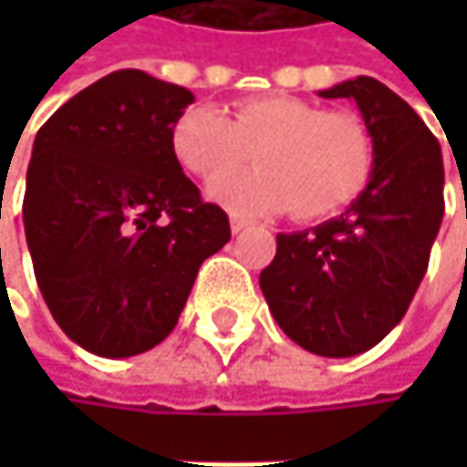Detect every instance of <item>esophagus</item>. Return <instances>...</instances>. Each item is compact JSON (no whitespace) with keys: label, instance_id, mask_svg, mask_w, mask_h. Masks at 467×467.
Instances as JSON below:
<instances>
[{"label":"esophagus","instance_id":"1","mask_svg":"<svg viewBox=\"0 0 467 467\" xmlns=\"http://www.w3.org/2000/svg\"><path fill=\"white\" fill-rule=\"evenodd\" d=\"M248 224H251V222H248V219H243V216H233V219H230V227H233L234 234L243 233V230H245Z\"/></svg>","mask_w":467,"mask_h":467}]
</instances>
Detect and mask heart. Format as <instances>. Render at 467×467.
<instances>
[{"mask_svg": "<svg viewBox=\"0 0 467 467\" xmlns=\"http://www.w3.org/2000/svg\"><path fill=\"white\" fill-rule=\"evenodd\" d=\"M170 140L181 167L202 183H218L254 153L256 171L211 192L237 213L292 208L297 222H319L354 202L373 172V138L359 116L289 94L240 99L230 116L192 105Z\"/></svg>", "mask_w": 467, "mask_h": 467, "instance_id": "b5f03b06", "label": "heart"}]
</instances>
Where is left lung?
Returning <instances> with one entry per match:
<instances>
[{
	"label": "left lung",
	"mask_w": 467,
	"mask_h": 467,
	"mask_svg": "<svg viewBox=\"0 0 467 467\" xmlns=\"http://www.w3.org/2000/svg\"><path fill=\"white\" fill-rule=\"evenodd\" d=\"M319 94L357 102L373 138V172L337 219L278 234L259 286L297 346L354 357L389 335L420 289L443 219V156L414 108L376 78Z\"/></svg>",
	"instance_id": "8db88e82"
}]
</instances>
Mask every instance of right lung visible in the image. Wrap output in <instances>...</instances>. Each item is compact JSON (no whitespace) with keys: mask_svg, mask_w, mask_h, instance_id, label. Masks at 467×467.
<instances>
[{"mask_svg":"<svg viewBox=\"0 0 467 467\" xmlns=\"http://www.w3.org/2000/svg\"><path fill=\"white\" fill-rule=\"evenodd\" d=\"M194 102L183 86L119 69L40 127L26 170L24 230L37 286L69 340L99 357L159 346L200 265L230 237L172 153Z\"/></svg>","mask_w":467,"mask_h":467,"instance_id":"right-lung-1","label":"right lung"}]
</instances>
